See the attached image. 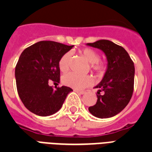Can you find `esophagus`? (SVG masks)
I'll list each match as a JSON object with an SVG mask.
<instances>
[{
    "instance_id": "esophagus-1",
    "label": "esophagus",
    "mask_w": 152,
    "mask_h": 152,
    "mask_svg": "<svg viewBox=\"0 0 152 152\" xmlns=\"http://www.w3.org/2000/svg\"><path fill=\"white\" fill-rule=\"evenodd\" d=\"M74 91H76V93H78V94H80V95H83L85 93V91H78V90H74Z\"/></svg>"
}]
</instances>
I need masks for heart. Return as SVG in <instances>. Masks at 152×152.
I'll return each mask as SVG.
<instances>
[{"label":"heart","instance_id":"b5f03b06","mask_svg":"<svg viewBox=\"0 0 152 152\" xmlns=\"http://www.w3.org/2000/svg\"><path fill=\"white\" fill-rule=\"evenodd\" d=\"M80 54L91 63V68L93 71L99 75L103 74L106 70V65L103 61H100L99 53L91 48L82 49ZM72 53L67 52L62 55L58 62V66L61 72H67L69 70L72 60ZM62 82L64 85L72 88L76 90H82L92 84L93 79L91 76H80L74 72H69L65 74Z\"/></svg>","mask_w":152,"mask_h":152}]
</instances>
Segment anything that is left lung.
<instances>
[{
	"mask_svg": "<svg viewBox=\"0 0 152 152\" xmlns=\"http://www.w3.org/2000/svg\"><path fill=\"white\" fill-rule=\"evenodd\" d=\"M88 45L103 51L108 61L102 80L95 88L99 89L97 102L88 110L96 118H111L120 113L132 98L134 63L127 51L113 42L102 39Z\"/></svg>",
	"mask_w": 152,
	"mask_h": 152,
	"instance_id": "left-lung-1",
	"label": "left lung"
}]
</instances>
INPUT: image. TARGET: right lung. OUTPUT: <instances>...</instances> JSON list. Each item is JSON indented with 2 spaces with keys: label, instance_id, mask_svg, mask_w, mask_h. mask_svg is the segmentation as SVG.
<instances>
[{
  "label": "right lung",
  "instance_id": "obj_1",
  "mask_svg": "<svg viewBox=\"0 0 152 152\" xmlns=\"http://www.w3.org/2000/svg\"><path fill=\"white\" fill-rule=\"evenodd\" d=\"M73 46L53 41H41L23 51L15 66L16 88L20 99L34 114L50 116L61 108L72 89L56 87L49 83L60 82L58 62L62 55Z\"/></svg>",
  "mask_w": 152,
  "mask_h": 152
}]
</instances>
